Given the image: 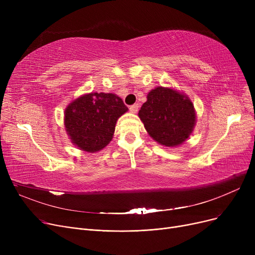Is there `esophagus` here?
Returning <instances> with one entry per match:
<instances>
[{"instance_id": "1", "label": "esophagus", "mask_w": 255, "mask_h": 255, "mask_svg": "<svg viewBox=\"0 0 255 255\" xmlns=\"http://www.w3.org/2000/svg\"><path fill=\"white\" fill-rule=\"evenodd\" d=\"M138 107H139V105H138L137 103H135V104H133V105H130V106H129V110H130L131 113L135 114V113H137V111H138Z\"/></svg>"}]
</instances>
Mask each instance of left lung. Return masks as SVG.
Listing matches in <instances>:
<instances>
[{
  "label": "left lung",
  "mask_w": 255,
  "mask_h": 255,
  "mask_svg": "<svg viewBox=\"0 0 255 255\" xmlns=\"http://www.w3.org/2000/svg\"><path fill=\"white\" fill-rule=\"evenodd\" d=\"M138 117L149 135L165 146L182 144L190 136L196 121L189 97L164 87L149 92Z\"/></svg>",
  "instance_id": "obj_1"
}]
</instances>
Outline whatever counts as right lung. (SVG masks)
I'll use <instances>...</instances> for the list:
<instances>
[{
	"mask_svg": "<svg viewBox=\"0 0 255 255\" xmlns=\"http://www.w3.org/2000/svg\"><path fill=\"white\" fill-rule=\"evenodd\" d=\"M126 112L128 107L116 94H86L66 107L65 129L78 149L95 153L111 142L117 121Z\"/></svg>",
	"mask_w": 255,
	"mask_h": 255,
	"instance_id": "1",
	"label": "right lung"
}]
</instances>
